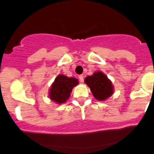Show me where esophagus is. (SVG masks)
Instances as JSON below:
<instances>
[{
	"label": "esophagus",
	"mask_w": 154,
	"mask_h": 154,
	"mask_svg": "<svg viewBox=\"0 0 154 154\" xmlns=\"http://www.w3.org/2000/svg\"><path fill=\"white\" fill-rule=\"evenodd\" d=\"M79 80H80V81L82 82L84 81V76L82 75V74H81V75L79 76Z\"/></svg>",
	"instance_id": "34e87169"
}]
</instances>
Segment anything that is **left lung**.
<instances>
[{"instance_id": "1", "label": "left lung", "mask_w": 154, "mask_h": 154, "mask_svg": "<svg viewBox=\"0 0 154 154\" xmlns=\"http://www.w3.org/2000/svg\"><path fill=\"white\" fill-rule=\"evenodd\" d=\"M85 82L90 88L94 97L100 101L106 100L114 93L111 80L101 72L88 76L85 79Z\"/></svg>"}]
</instances>
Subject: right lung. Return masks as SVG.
<instances>
[{
  "label": "right lung",
  "mask_w": 154,
  "mask_h": 154,
  "mask_svg": "<svg viewBox=\"0 0 154 154\" xmlns=\"http://www.w3.org/2000/svg\"><path fill=\"white\" fill-rule=\"evenodd\" d=\"M78 84V80L73 77L60 74L51 85L49 92V97L51 100L61 104L63 103L70 97L74 86Z\"/></svg>",
  "instance_id": "obj_1"
}]
</instances>
